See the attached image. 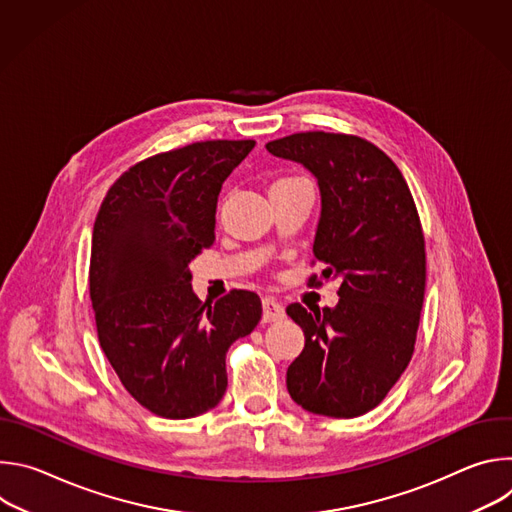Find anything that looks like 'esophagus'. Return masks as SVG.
<instances>
[{"label":"esophagus","instance_id":"obj_1","mask_svg":"<svg viewBox=\"0 0 512 512\" xmlns=\"http://www.w3.org/2000/svg\"><path fill=\"white\" fill-rule=\"evenodd\" d=\"M285 316V308L275 298H263V322H275Z\"/></svg>","mask_w":512,"mask_h":512}]
</instances>
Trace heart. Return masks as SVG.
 <instances>
[{
    "label": "heart",
    "mask_w": 512,
    "mask_h": 512,
    "mask_svg": "<svg viewBox=\"0 0 512 512\" xmlns=\"http://www.w3.org/2000/svg\"><path fill=\"white\" fill-rule=\"evenodd\" d=\"M281 180H291V178H281Z\"/></svg>",
    "instance_id": "b5f03b06"
}]
</instances>
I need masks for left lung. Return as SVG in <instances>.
I'll use <instances>...</instances> for the list:
<instances>
[{
  "label": "left lung",
  "mask_w": 512,
  "mask_h": 512,
  "mask_svg": "<svg viewBox=\"0 0 512 512\" xmlns=\"http://www.w3.org/2000/svg\"><path fill=\"white\" fill-rule=\"evenodd\" d=\"M265 148L304 164L322 194L314 261L338 279L336 308L289 304L306 346L287 391L306 411L358 417L399 381L415 350L425 291V239L411 190L375 143L348 133H294ZM312 285H322L314 273Z\"/></svg>",
  "instance_id": "obj_1"
}]
</instances>
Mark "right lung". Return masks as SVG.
Returning a JSON list of instances; mask_svg holds the SVG:
<instances>
[{
  "instance_id": "1",
  "label": "right lung",
  "mask_w": 512,
  "mask_h": 512,
  "mask_svg": "<svg viewBox=\"0 0 512 512\" xmlns=\"http://www.w3.org/2000/svg\"><path fill=\"white\" fill-rule=\"evenodd\" d=\"M253 148V139H210L145 158L97 212V336L121 385L154 415L188 419L221 403L227 350L261 320V300L247 289L202 304L188 267L214 243L218 192Z\"/></svg>"
}]
</instances>
